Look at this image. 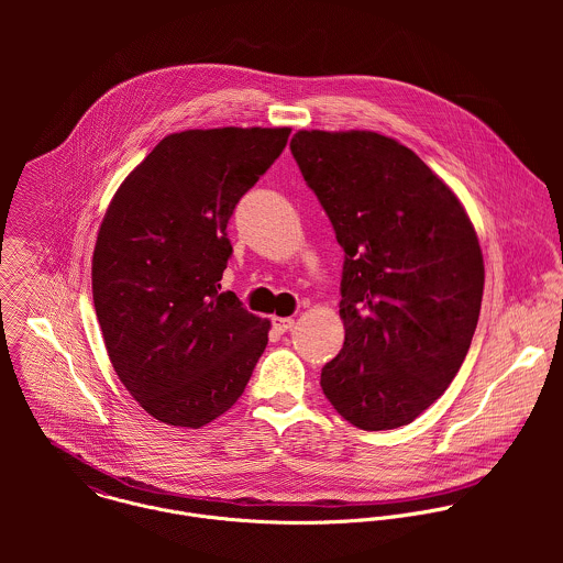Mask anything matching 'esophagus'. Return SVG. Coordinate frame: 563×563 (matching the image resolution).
<instances>
[{"label":"esophagus","mask_w":563,"mask_h":563,"mask_svg":"<svg viewBox=\"0 0 563 563\" xmlns=\"http://www.w3.org/2000/svg\"><path fill=\"white\" fill-rule=\"evenodd\" d=\"M292 324H295V319H290V317H275V319H273V327H275L279 333L288 331Z\"/></svg>","instance_id":"34e87169"}]
</instances>
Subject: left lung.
<instances>
[{
	"mask_svg": "<svg viewBox=\"0 0 563 563\" xmlns=\"http://www.w3.org/2000/svg\"><path fill=\"white\" fill-rule=\"evenodd\" d=\"M290 152L344 249L333 409L364 431L409 424L455 379L477 329L483 255L453 190L377 132L301 130Z\"/></svg>",
	"mask_w": 563,
	"mask_h": 563,
	"instance_id": "left-lung-1",
	"label": "left lung"
}]
</instances>
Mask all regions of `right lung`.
Listing matches in <instances>:
<instances>
[{
	"instance_id": "obj_1",
	"label": "right lung",
	"mask_w": 563,
	"mask_h": 563,
	"mask_svg": "<svg viewBox=\"0 0 563 563\" xmlns=\"http://www.w3.org/2000/svg\"><path fill=\"white\" fill-rule=\"evenodd\" d=\"M290 128L186 130L119 186L92 253V301L110 362L141 407L199 429L239 401L271 322L219 292L228 223L279 158Z\"/></svg>"
}]
</instances>
